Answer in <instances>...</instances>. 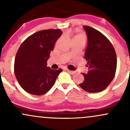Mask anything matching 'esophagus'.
<instances>
[{"instance_id":"esophagus-1","label":"esophagus","mask_w":130,"mask_h":130,"mask_svg":"<svg viewBox=\"0 0 130 130\" xmlns=\"http://www.w3.org/2000/svg\"><path fill=\"white\" fill-rule=\"evenodd\" d=\"M66 70L68 73H69V74H71V75H73V74H75L76 73V71H71V70Z\"/></svg>"}]
</instances>
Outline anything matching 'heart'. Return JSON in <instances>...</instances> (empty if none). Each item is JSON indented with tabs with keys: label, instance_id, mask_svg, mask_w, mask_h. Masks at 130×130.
Here are the masks:
<instances>
[{
	"label": "heart",
	"instance_id": "1",
	"mask_svg": "<svg viewBox=\"0 0 130 130\" xmlns=\"http://www.w3.org/2000/svg\"><path fill=\"white\" fill-rule=\"evenodd\" d=\"M86 38L85 35L83 33H78L76 35H74L73 38V41H83L84 42L86 41Z\"/></svg>",
	"mask_w": 130,
	"mask_h": 130
}]
</instances>
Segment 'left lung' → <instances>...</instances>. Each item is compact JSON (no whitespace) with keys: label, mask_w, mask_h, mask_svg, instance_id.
Here are the masks:
<instances>
[{"label":"left lung","mask_w":130,"mask_h":130,"mask_svg":"<svg viewBox=\"0 0 130 130\" xmlns=\"http://www.w3.org/2000/svg\"><path fill=\"white\" fill-rule=\"evenodd\" d=\"M87 37L84 58L87 61V74L79 86L89 93L104 90L112 80L117 68V56L109 40L97 30L83 26Z\"/></svg>","instance_id":"obj_1"}]
</instances>
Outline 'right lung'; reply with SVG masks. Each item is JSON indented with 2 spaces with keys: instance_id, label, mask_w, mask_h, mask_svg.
Returning a JSON list of instances; mask_svg holds the SVG:
<instances>
[{
  "instance_id": "1",
  "label": "right lung",
  "mask_w": 130,
  "mask_h": 130,
  "mask_svg": "<svg viewBox=\"0 0 130 130\" xmlns=\"http://www.w3.org/2000/svg\"><path fill=\"white\" fill-rule=\"evenodd\" d=\"M62 34L60 29L38 31L28 37L19 47L14 60V74L26 92L41 95L54 86L62 70H52L46 63Z\"/></svg>"
}]
</instances>
